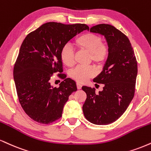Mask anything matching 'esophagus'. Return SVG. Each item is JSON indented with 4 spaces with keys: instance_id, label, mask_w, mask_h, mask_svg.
Here are the masks:
<instances>
[{
    "instance_id": "1",
    "label": "esophagus",
    "mask_w": 151,
    "mask_h": 151,
    "mask_svg": "<svg viewBox=\"0 0 151 151\" xmlns=\"http://www.w3.org/2000/svg\"><path fill=\"white\" fill-rule=\"evenodd\" d=\"M77 88H78V89H81V87H82V85H81V83H77Z\"/></svg>"
}]
</instances>
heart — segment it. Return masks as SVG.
Returning a JSON list of instances; mask_svg holds the SVG:
<instances>
[{"label": "heart", "mask_w": 151, "mask_h": 151, "mask_svg": "<svg viewBox=\"0 0 151 151\" xmlns=\"http://www.w3.org/2000/svg\"><path fill=\"white\" fill-rule=\"evenodd\" d=\"M102 37L94 33L83 34L76 38L74 45L80 50L89 53V60L98 65H102L108 59L110 48L107 43L103 42ZM60 59L63 64L68 68L74 66V51L69 44L61 49ZM96 74L93 66L77 67L71 72L70 76L78 83H84Z\"/></svg>", "instance_id": "heart-1"}]
</instances>
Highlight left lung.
I'll return each mask as SVG.
<instances>
[{
  "label": "left lung",
  "mask_w": 151,
  "mask_h": 151,
  "mask_svg": "<svg viewBox=\"0 0 151 151\" xmlns=\"http://www.w3.org/2000/svg\"><path fill=\"white\" fill-rule=\"evenodd\" d=\"M90 32L105 36L110 53L103 70L93 79L104 84L102 91L96 94L95 88L82 87L87 96L83 112L90 122L106 125L119 119L133 99L137 61L128 37L115 27L100 24L92 27Z\"/></svg>",
  "instance_id": "8db88e82"
}]
</instances>
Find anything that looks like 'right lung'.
I'll list each match as a JSON object with an SVG mask.
<instances>
[{"instance_id":"1","label":"right lung","mask_w":151,"mask_h":151,"mask_svg":"<svg viewBox=\"0 0 151 151\" xmlns=\"http://www.w3.org/2000/svg\"><path fill=\"white\" fill-rule=\"evenodd\" d=\"M88 29L85 24L50 22L25 37L13 74L19 103L33 120L48 124L62 117L69 96L77 88L75 81L62 73L61 49L74 36ZM57 72L63 80L58 88L50 85L53 74Z\"/></svg>"}]
</instances>
